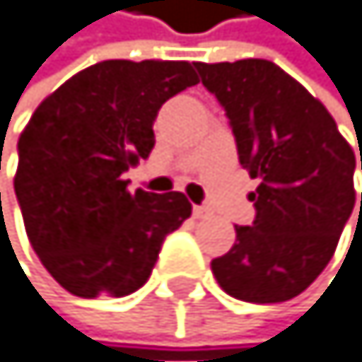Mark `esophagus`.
Listing matches in <instances>:
<instances>
[{"instance_id":"1","label":"esophagus","mask_w":362,"mask_h":362,"mask_svg":"<svg viewBox=\"0 0 362 362\" xmlns=\"http://www.w3.org/2000/svg\"><path fill=\"white\" fill-rule=\"evenodd\" d=\"M194 217L196 219H203V217H208V214H210V210L208 208H203V205H194Z\"/></svg>"}]
</instances>
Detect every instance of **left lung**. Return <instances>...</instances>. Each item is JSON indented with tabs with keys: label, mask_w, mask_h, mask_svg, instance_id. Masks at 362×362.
I'll return each instance as SVG.
<instances>
[{
	"label": "left lung",
	"mask_w": 362,
	"mask_h": 362,
	"mask_svg": "<svg viewBox=\"0 0 362 362\" xmlns=\"http://www.w3.org/2000/svg\"><path fill=\"white\" fill-rule=\"evenodd\" d=\"M194 66L226 110L240 163L259 177L254 224L235 226L212 275L238 300H291L328 266L351 217L354 150L326 106L272 62Z\"/></svg>",
	"instance_id": "8db88e82"
}]
</instances>
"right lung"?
I'll return each mask as SVG.
<instances>
[{
    "label": "right lung",
    "mask_w": 362,
    "mask_h": 362,
    "mask_svg": "<svg viewBox=\"0 0 362 362\" xmlns=\"http://www.w3.org/2000/svg\"><path fill=\"white\" fill-rule=\"evenodd\" d=\"M199 83L194 64L106 59L39 103L18 141L16 196L45 270L78 298H122L148 281L163 238L192 214L185 194L127 189L154 148V117Z\"/></svg>",
    "instance_id": "obj_1"
}]
</instances>
